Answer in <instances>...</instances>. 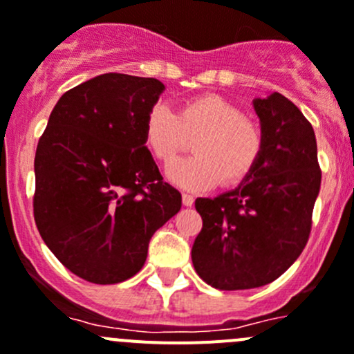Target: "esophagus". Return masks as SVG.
<instances>
[{
  "label": "esophagus",
  "instance_id": "34e87169",
  "mask_svg": "<svg viewBox=\"0 0 354 354\" xmlns=\"http://www.w3.org/2000/svg\"><path fill=\"white\" fill-rule=\"evenodd\" d=\"M181 201H183V205H187V207H192V205H194V195H190V194H183L181 195Z\"/></svg>",
  "mask_w": 354,
  "mask_h": 354
}]
</instances>
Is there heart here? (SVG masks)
<instances>
[{"instance_id":"b5f03b06","label":"heart","mask_w":354,"mask_h":354,"mask_svg":"<svg viewBox=\"0 0 354 354\" xmlns=\"http://www.w3.org/2000/svg\"><path fill=\"white\" fill-rule=\"evenodd\" d=\"M143 136L153 157L164 164L194 140L195 156L174 160L167 167L169 180L188 190L242 183L256 169L264 147L259 126L216 95L192 98L178 107L176 114L156 105L147 115Z\"/></svg>"}]
</instances>
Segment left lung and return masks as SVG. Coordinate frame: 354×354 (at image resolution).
<instances>
[{"label":"left lung","instance_id":"8db88e82","mask_svg":"<svg viewBox=\"0 0 354 354\" xmlns=\"http://www.w3.org/2000/svg\"><path fill=\"white\" fill-rule=\"evenodd\" d=\"M263 153L256 169L214 198H197L202 230L192 247L197 275L219 290L272 283L299 257L322 183L317 138L283 95L254 100Z\"/></svg>","mask_w":354,"mask_h":354}]
</instances>
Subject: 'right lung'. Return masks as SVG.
Returning <instances> with one entry per match:
<instances>
[{
  "label": "right lung",
  "instance_id": "add662e5",
  "mask_svg": "<svg viewBox=\"0 0 354 354\" xmlns=\"http://www.w3.org/2000/svg\"><path fill=\"white\" fill-rule=\"evenodd\" d=\"M162 91L153 77L97 75L62 95L37 142L36 226L65 268L91 283L136 275L153 233L181 209L143 136Z\"/></svg>",
  "mask_w": 354,
  "mask_h": 354
}]
</instances>
